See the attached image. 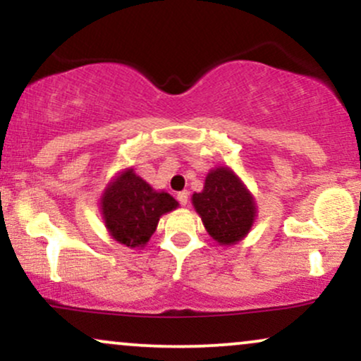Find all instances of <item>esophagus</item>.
Segmentation results:
<instances>
[{
	"label": "esophagus",
	"mask_w": 361,
	"mask_h": 361,
	"mask_svg": "<svg viewBox=\"0 0 361 361\" xmlns=\"http://www.w3.org/2000/svg\"><path fill=\"white\" fill-rule=\"evenodd\" d=\"M178 202H180L181 205H186L188 204V192H180L178 193Z\"/></svg>",
	"instance_id": "esophagus-1"
}]
</instances>
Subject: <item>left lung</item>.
Wrapping results in <instances>:
<instances>
[{
  "label": "left lung",
  "instance_id": "1",
  "mask_svg": "<svg viewBox=\"0 0 361 361\" xmlns=\"http://www.w3.org/2000/svg\"><path fill=\"white\" fill-rule=\"evenodd\" d=\"M192 204L207 233L221 246L243 241L256 219L255 197L229 166L210 169L204 190L193 193Z\"/></svg>",
  "mask_w": 361,
  "mask_h": 361
}]
</instances>
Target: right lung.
Listing matches in <instances>:
<instances>
[{"instance_id": "1", "label": "right lung", "mask_w": 361, "mask_h": 361, "mask_svg": "<svg viewBox=\"0 0 361 361\" xmlns=\"http://www.w3.org/2000/svg\"><path fill=\"white\" fill-rule=\"evenodd\" d=\"M178 209V202L166 192H156L126 168L106 185L100 198V212L114 241L130 250H142L156 233L161 215Z\"/></svg>"}]
</instances>
